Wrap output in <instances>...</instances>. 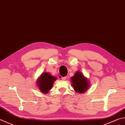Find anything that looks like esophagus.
<instances>
[{"instance_id":"34e87169","label":"esophagus","mask_w":125,"mask_h":125,"mask_svg":"<svg viewBox=\"0 0 125 125\" xmlns=\"http://www.w3.org/2000/svg\"><path fill=\"white\" fill-rule=\"evenodd\" d=\"M61 79H62V81H65V80L66 79V77H62V78H61Z\"/></svg>"}]
</instances>
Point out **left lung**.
Listing matches in <instances>:
<instances>
[{"instance_id": "8db88e82", "label": "left lung", "mask_w": 125, "mask_h": 125, "mask_svg": "<svg viewBox=\"0 0 125 125\" xmlns=\"http://www.w3.org/2000/svg\"><path fill=\"white\" fill-rule=\"evenodd\" d=\"M71 79L72 86L76 92L83 93L87 90L89 85L88 79L84 77L81 72H77L74 76L71 78Z\"/></svg>"}]
</instances>
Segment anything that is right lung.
I'll return each mask as SVG.
<instances>
[{"label":"right lung","mask_w":125,"mask_h":125,"mask_svg":"<svg viewBox=\"0 0 125 125\" xmlns=\"http://www.w3.org/2000/svg\"><path fill=\"white\" fill-rule=\"evenodd\" d=\"M55 80L56 78L50 74L48 73H43L37 81V85L42 93L46 94L51 90Z\"/></svg>","instance_id":"1"}]
</instances>
